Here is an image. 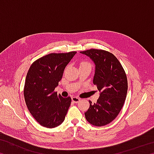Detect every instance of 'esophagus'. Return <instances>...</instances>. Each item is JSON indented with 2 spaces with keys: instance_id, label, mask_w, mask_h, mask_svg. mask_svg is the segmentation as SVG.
<instances>
[{
  "instance_id": "obj_1",
  "label": "esophagus",
  "mask_w": 154,
  "mask_h": 154,
  "mask_svg": "<svg viewBox=\"0 0 154 154\" xmlns=\"http://www.w3.org/2000/svg\"><path fill=\"white\" fill-rule=\"evenodd\" d=\"M80 100H81V99L77 97V96H73V97H72V102L75 103H79Z\"/></svg>"
}]
</instances>
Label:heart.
<instances>
[{
	"label": "heart",
	"instance_id": "1",
	"mask_svg": "<svg viewBox=\"0 0 154 154\" xmlns=\"http://www.w3.org/2000/svg\"><path fill=\"white\" fill-rule=\"evenodd\" d=\"M82 64H85V63H82L81 65H82Z\"/></svg>",
	"mask_w": 154,
	"mask_h": 154
}]
</instances>
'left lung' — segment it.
Segmentation results:
<instances>
[{
	"label": "left lung",
	"mask_w": 154,
	"mask_h": 154,
	"mask_svg": "<svg viewBox=\"0 0 154 154\" xmlns=\"http://www.w3.org/2000/svg\"><path fill=\"white\" fill-rule=\"evenodd\" d=\"M95 64L93 83L97 86L100 96L85 113L87 121L96 126H103L118 116L126 98L128 82L120 62L113 54L101 49H91L80 51Z\"/></svg>",
	"instance_id": "left-lung-1"
}]
</instances>
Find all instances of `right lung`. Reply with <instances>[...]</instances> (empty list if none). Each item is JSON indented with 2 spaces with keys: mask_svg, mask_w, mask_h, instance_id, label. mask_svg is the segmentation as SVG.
<instances>
[{
  "mask_svg": "<svg viewBox=\"0 0 154 154\" xmlns=\"http://www.w3.org/2000/svg\"><path fill=\"white\" fill-rule=\"evenodd\" d=\"M49 54L34 62L26 77L24 95L30 113L44 127L52 128L64 122L71 103L54 92L66 65L76 54Z\"/></svg>",
  "mask_w": 154,
  "mask_h": 154,
  "instance_id": "obj_1",
  "label": "right lung"
}]
</instances>
